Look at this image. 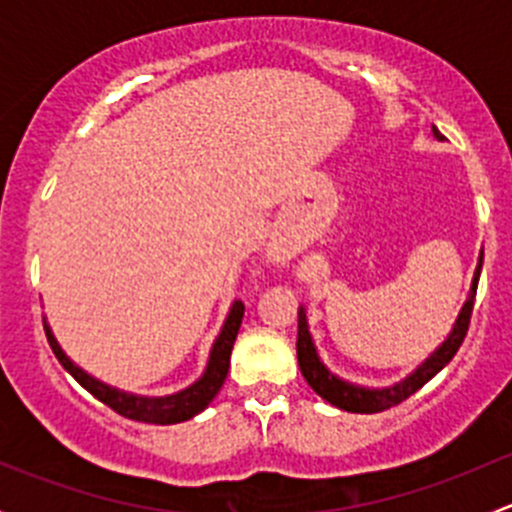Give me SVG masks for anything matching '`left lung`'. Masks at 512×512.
I'll list each match as a JSON object with an SVG mask.
<instances>
[{
    "instance_id": "obj_1",
    "label": "left lung",
    "mask_w": 512,
    "mask_h": 512,
    "mask_svg": "<svg viewBox=\"0 0 512 512\" xmlns=\"http://www.w3.org/2000/svg\"><path fill=\"white\" fill-rule=\"evenodd\" d=\"M433 136L438 141H443L441 131L433 126ZM480 267H483V252L478 257V267L473 272V282H471V294H468L466 304L458 312L456 324H453L451 334L446 337V342L436 349L431 356H428L423 364H418L414 371H411L406 379H401L399 384L394 386H384V389H369V386H359L352 384V381L339 379L337 374L324 366V361L319 359L317 347H314V339L309 334V324H307V312L304 307H299L297 312V361H299V371L307 379V384L322 396L324 401H329L332 406L342 411H352V414H379V411L391 409V406L401 404V401L409 399L411 394H416L426 381H431L448 361L456 356L458 349H461L463 339H466L468 324H471V312H473V299H476V289H478V280H480Z\"/></svg>"
}]
</instances>
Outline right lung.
Here are the masks:
<instances>
[{
	"label": "right lung",
	"mask_w": 512,
	"mask_h": 512,
	"mask_svg": "<svg viewBox=\"0 0 512 512\" xmlns=\"http://www.w3.org/2000/svg\"><path fill=\"white\" fill-rule=\"evenodd\" d=\"M242 314H245L242 302H232L223 329H220L218 339H215L213 349H210V359H208V366H205L203 376H200L195 384H190L188 389L178 391V394H168V396H138V394H128V391L113 389V386L103 384V381H98L96 376L86 374L81 366H76L74 361L64 354V349L59 347L54 332H51V327L46 322H44V332H46V339H49L51 352L56 354V359L61 361V366H64V369L69 371V374L74 376V379L79 381L89 394H94L98 401H103L108 409L131 418V421L168 426V423H180L198 416L200 411L208 409L210 401H213L215 396H218V391L223 389L227 379V369H230L232 344H235L237 332H240Z\"/></svg>",
	"instance_id": "obj_1"
}]
</instances>
